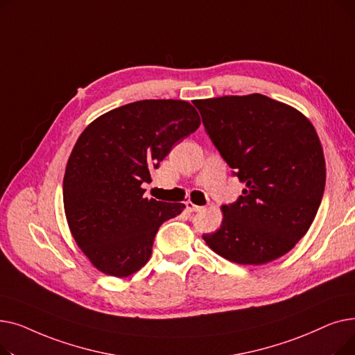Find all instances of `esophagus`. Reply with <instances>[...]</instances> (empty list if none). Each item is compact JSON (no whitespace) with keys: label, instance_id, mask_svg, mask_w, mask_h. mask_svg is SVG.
Listing matches in <instances>:
<instances>
[{"label":"esophagus","instance_id":"34e87169","mask_svg":"<svg viewBox=\"0 0 355 355\" xmlns=\"http://www.w3.org/2000/svg\"><path fill=\"white\" fill-rule=\"evenodd\" d=\"M185 207H187L189 211H201L204 209L201 206H196V204H193L191 201H185Z\"/></svg>","mask_w":355,"mask_h":355}]
</instances>
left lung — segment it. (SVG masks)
I'll list each match as a JSON object with an SVG mask.
<instances>
[{"label":"left lung","mask_w":355,"mask_h":355,"mask_svg":"<svg viewBox=\"0 0 355 355\" xmlns=\"http://www.w3.org/2000/svg\"><path fill=\"white\" fill-rule=\"evenodd\" d=\"M204 129L243 196L223 206L218 230L202 234L220 256L263 265L309 230L325 190V158L312 123L292 106L253 93L196 101Z\"/></svg>","instance_id":"left-lung-1"}]
</instances>
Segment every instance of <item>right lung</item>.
<instances>
[{"label": "right lung", "mask_w": 355, "mask_h": 355, "mask_svg": "<svg viewBox=\"0 0 355 355\" xmlns=\"http://www.w3.org/2000/svg\"><path fill=\"white\" fill-rule=\"evenodd\" d=\"M200 123L189 102L151 99L110 110L83 130L67 161L63 201L74 240L101 272L139 270L162 223L184 210L181 202L145 198L142 184Z\"/></svg>", "instance_id": "1"}]
</instances>
